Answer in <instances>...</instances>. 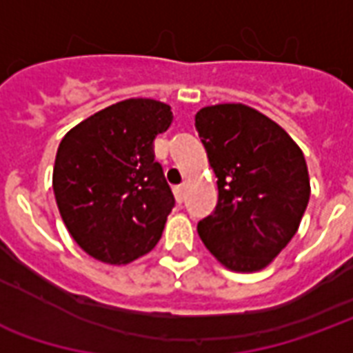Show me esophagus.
Here are the masks:
<instances>
[{
  "label": "esophagus",
  "instance_id": "1",
  "mask_svg": "<svg viewBox=\"0 0 353 353\" xmlns=\"http://www.w3.org/2000/svg\"><path fill=\"white\" fill-rule=\"evenodd\" d=\"M174 194H176V200L181 204L185 200V185H177V187H174Z\"/></svg>",
  "mask_w": 353,
  "mask_h": 353
}]
</instances>
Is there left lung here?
Returning a JSON list of instances; mask_svg holds the SVG:
<instances>
[{"label":"left lung","instance_id":"obj_1","mask_svg":"<svg viewBox=\"0 0 353 353\" xmlns=\"http://www.w3.org/2000/svg\"><path fill=\"white\" fill-rule=\"evenodd\" d=\"M217 177L219 199L199 223L202 242L225 268L257 272L295 236L310 200V177L293 138L244 103H217L194 115Z\"/></svg>","mask_w":353,"mask_h":353}]
</instances>
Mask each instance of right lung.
I'll return each mask as SVG.
<instances>
[{"label": "right lung", "mask_w": 353, "mask_h": 353, "mask_svg": "<svg viewBox=\"0 0 353 353\" xmlns=\"http://www.w3.org/2000/svg\"><path fill=\"white\" fill-rule=\"evenodd\" d=\"M170 124L168 103L128 98L81 121L60 141L54 199L73 240L94 259L128 265L159 244L176 200L153 139Z\"/></svg>", "instance_id": "add662e5"}]
</instances>
